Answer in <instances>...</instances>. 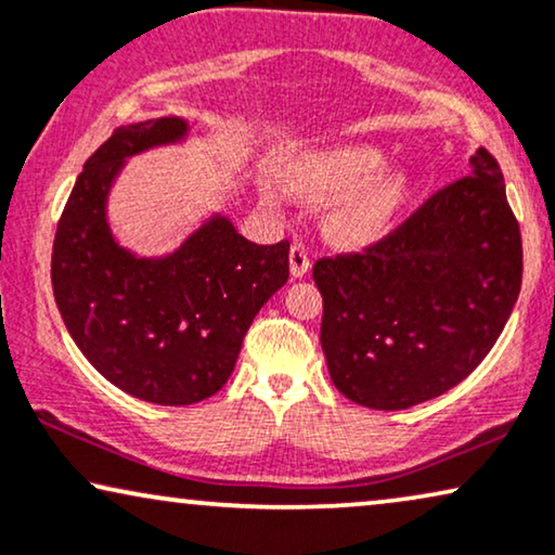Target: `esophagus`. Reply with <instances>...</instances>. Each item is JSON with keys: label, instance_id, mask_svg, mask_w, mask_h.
<instances>
[{"label": "esophagus", "instance_id": "34e87169", "mask_svg": "<svg viewBox=\"0 0 555 555\" xmlns=\"http://www.w3.org/2000/svg\"><path fill=\"white\" fill-rule=\"evenodd\" d=\"M289 263H292V273L294 276H305L312 266V258H309V250L301 246V243H294L289 250Z\"/></svg>", "mask_w": 555, "mask_h": 555}]
</instances>
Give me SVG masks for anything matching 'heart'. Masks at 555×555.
<instances>
[{
	"instance_id": "heart-1",
	"label": "heart",
	"mask_w": 555,
	"mask_h": 555,
	"mask_svg": "<svg viewBox=\"0 0 555 555\" xmlns=\"http://www.w3.org/2000/svg\"><path fill=\"white\" fill-rule=\"evenodd\" d=\"M388 157L375 146L350 144L314 152L286 167L284 184L297 197L330 203L343 197L330 212L327 231L339 246L365 248L393 228L411 195V180L401 169H388Z\"/></svg>"
}]
</instances>
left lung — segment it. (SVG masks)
<instances>
[{"label":"left lung","instance_id":"left-lung-1","mask_svg":"<svg viewBox=\"0 0 555 555\" xmlns=\"http://www.w3.org/2000/svg\"><path fill=\"white\" fill-rule=\"evenodd\" d=\"M426 197L378 243L322 256V350L339 393L403 411L462 383L498 343L520 294V225L498 159Z\"/></svg>","mask_w":555,"mask_h":555}]
</instances>
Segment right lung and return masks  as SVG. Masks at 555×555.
Returning <instances> with one entry per match:
<instances>
[{"mask_svg":"<svg viewBox=\"0 0 555 555\" xmlns=\"http://www.w3.org/2000/svg\"><path fill=\"white\" fill-rule=\"evenodd\" d=\"M182 118L118 127L78 175L53 243L55 305L103 378L159 405H192L231 378L243 337L289 279V241L258 246L212 218L172 256L118 248L106 195L124 157L175 142Z\"/></svg>","mask_w":555,"mask_h":555,"instance_id":"add662e5","label":"right lung"}]
</instances>
